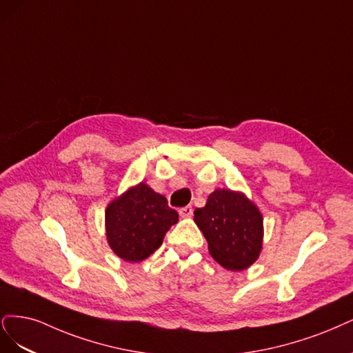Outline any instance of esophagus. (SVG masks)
Listing matches in <instances>:
<instances>
[{
	"label": "esophagus",
	"instance_id": "esophagus-1",
	"mask_svg": "<svg viewBox=\"0 0 353 353\" xmlns=\"http://www.w3.org/2000/svg\"><path fill=\"white\" fill-rule=\"evenodd\" d=\"M179 214H180V217H183V219H188V217H190V215L193 214V210H192V207H190V205H188V207H183V208H180Z\"/></svg>",
	"mask_w": 353,
	"mask_h": 353
}]
</instances>
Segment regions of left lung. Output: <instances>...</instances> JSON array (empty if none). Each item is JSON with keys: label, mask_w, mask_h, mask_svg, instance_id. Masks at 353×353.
Wrapping results in <instances>:
<instances>
[{"label": "left lung", "mask_w": 353, "mask_h": 353, "mask_svg": "<svg viewBox=\"0 0 353 353\" xmlns=\"http://www.w3.org/2000/svg\"><path fill=\"white\" fill-rule=\"evenodd\" d=\"M195 223L208 242L210 255L230 271H243L259 258L264 219L243 192L215 189L205 207L195 210Z\"/></svg>", "instance_id": "1"}]
</instances>
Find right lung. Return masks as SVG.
<instances>
[{
	"label": "right lung",
	"instance_id": "obj_1",
	"mask_svg": "<svg viewBox=\"0 0 353 353\" xmlns=\"http://www.w3.org/2000/svg\"><path fill=\"white\" fill-rule=\"evenodd\" d=\"M179 214L168 207L165 196L143 181L130 186L105 208L107 242L119 258L139 263L161 246Z\"/></svg>",
	"mask_w": 353,
	"mask_h": 353
}]
</instances>
